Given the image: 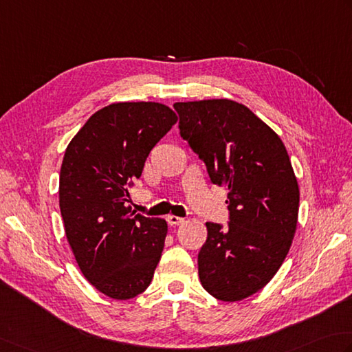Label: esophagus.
<instances>
[{
    "instance_id": "1",
    "label": "esophagus",
    "mask_w": 352,
    "mask_h": 352,
    "mask_svg": "<svg viewBox=\"0 0 352 352\" xmlns=\"http://www.w3.org/2000/svg\"><path fill=\"white\" fill-rule=\"evenodd\" d=\"M166 219H168V224H169V226H180V224H183V221H184L183 218L175 217V215H168Z\"/></svg>"
}]
</instances>
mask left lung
Instances as JSON below:
<instances>
[{"label":"left lung","instance_id":"1","mask_svg":"<svg viewBox=\"0 0 352 352\" xmlns=\"http://www.w3.org/2000/svg\"><path fill=\"white\" fill-rule=\"evenodd\" d=\"M174 108L180 134L210 182L229 192V227L206 223L199 280L213 298L243 300L272 280L293 243L299 184L290 157L280 137L243 103L208 99Z\"/></svg>","mask_w":352,"mask_h":352}]
</instances>
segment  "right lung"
Masks as SVG:
<instances>
[{
  "instance_id": "obj_1",
  "label": "right lung",
  "mask_w": 352,
  "mask_h": 352,
  "mask_svg": "<svg viewBox=\"0 0 352 352\" xmlns=\"http://www.w3.org/2000/svg\"><path fill=\"white\" fill-rule=\"evenodd\" d=\"M177 114L158 102H119L96 111L65 149L59 208L82 274L108 298L146 290L168 224L131 210L129 188Z\"/></svg>"
}]
</instances>
